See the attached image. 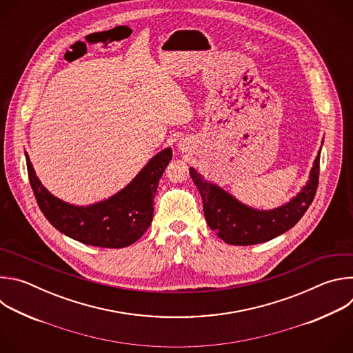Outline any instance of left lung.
Listing matches in <instances>:
<instances>
[{"mask_svg": "<svg viewBox=\"0 0 353 353\" xmlns=\"http://www.w3.org/2000/svg\"><path fill=\"white\" fill-rule=\"evenodd\" d=\"M320 154L321 148L307 183L286 204L274 210L248 207L218 184L205 180L194 168H190V176L203 198L207 223L218 237L233 245L259 244L285 233L300 221L313 203L319 185Z\"/></svg>", "mask_w": 353, "mask_h": 353, "instance_id": "8db88e82", "label": "left lung"}]
</instances>
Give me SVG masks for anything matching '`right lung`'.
I'll use <instances>...</instances> for the list:
<instances>
[{
  "instance_id": "1",
  "label": "right lung",
  "mask_w": 353,
  "mask_h": 353,
  "mask_svg": "<svg viewBox=\"0 0 353 353\" xmlns=\"http://www.w3.org/2000/svg\"><path fill=\"white\" fill-rule=\"evenodd\" d=\"M29 181L39 208L59 232L88 245L121 248L135 243L154 216V196L172 161V148L150 159L119 192L90 205H74L50 192L36 176L25 152Z\"/></svg>"
}]
</instances>
